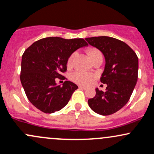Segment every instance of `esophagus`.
Returning <instances> with one entry per match:
<instances>
[{"mask_svg": "<svg viewBox=\"0 0 154 154\" xmlns=\"http://www.w3.org/2000/svg\"><path fill=\"white\" fill-rule=\"evenodd\" d=\"M79 88H81V89H84V90H85V89H86V87H85V86H82V85H79Z\"/></svg>", "mask_w": 154, "mask_h": 154, "instance_id": "obj_1", "label": "esophagus"}]
</instances>
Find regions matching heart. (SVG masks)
Listing matches in <instances>:
<instances>
[{
    "mask_svg": "<svg viewBox=\"0 0 154 154\" xmlns=\"http://www.w3.org/2000/svg\"><path fill=\"white\" fill-rule=\"evenodd\" d=\"M88 54L89 55L91 60L94 61V60L96 59L97 57L102 56V53L100 50L97 48H90L88 51ZM76 55L75 52H73L70 56L69 57L67 60V66L68 67H72L73 65L74 58ZM94 78V74L89 72H81V71H76L71 74V80L75 83L79 85H88L92 81Z\"/></svg>",
    "mask_w": 154,
    "mask_h": 154,
    "instance_id": "obj_1",
    "label": "heart"
}]
</instances>
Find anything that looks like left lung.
<instances>
[{
	"label": "left lung",
	"instance_id": "left-lung-1",
	"mask_svg": "<svg viewBox=\"0 0 154 154\" xmlns=\"http://www.w3.org/2000/svg\"><path fill=\"white\" fill-rule=\"evenodd\" d=\"M85 40L103 52L106 58L100 81L106 91L96 88V95L88 100L94 112L107 116L119 111L128 102L138 78V57L134 50L122 40L106 36Z\"/></svg>",
	"mask_w": 154,
	"mask_h": 154
}]
</instances>
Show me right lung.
Instances as JSON below:
<instances>
[{
	"mask_svg": "<svg viewBox=\"0 0 154 154\" xmlns=\"http://www.w3.org/2000/svg\"><path fill=\"white\" fill-rule=\"evenodd\" d=\"M88 46L82 38L49 37L40 39L23 54L20 82L30 103L46 114L60 111L69 103L78 86L71 81L57 85L56 78L66 79L69 57L79 48ZM67 80V79H66Z\"/></svg>",
	"mask_w": 154,
	"mask_h": 154,
	"instance_id": "obj_1",
	"label": "right lung"
}]
</instances>
